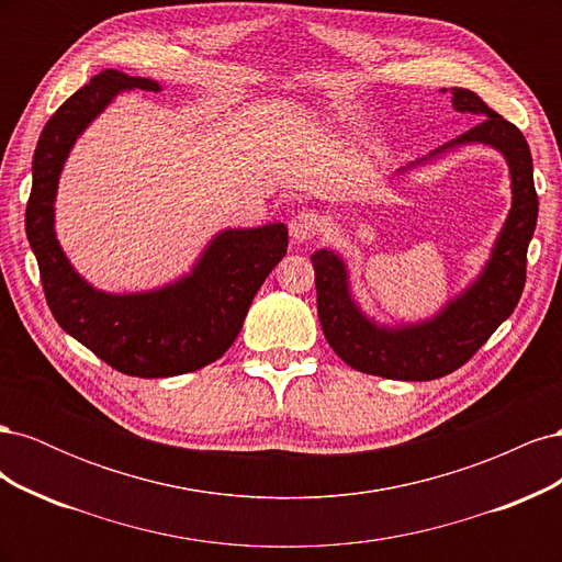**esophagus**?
I'll return each instance as SVG.
<instances>
[{
  "label": "esophagus",
  "mask_w": 562,
  "mask_h": 562,
  "mask_svg": "<svg viewBox=\"0 0 562 562\" xmlns=\"http://www.w3.org/2000/svg\"><path fill=\"white\" fill-rule=\"evenodd\" d=\"M321 227H323V220H321L318 213L302 211V213H297L291 220V225H288V232H291V239L295 244H307L321 232Z\"/></svg>",
  "instance_id": "1"
}]
</instances>
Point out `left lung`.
<instances>
[{"instance_id":"left-lung-1","label":"left lung","mask_w":562,"mask_h":562,"mask_svg":"<svg viewBox=\"0 0 562 562\" xmlns=\"http://www.w3.org/2000/svg\"><path fill=\"white\" fill-rule=\"evenodd\" d=\"M450 95L457 112L475 114L481 122L427 157L398 168L391 180L427 166L457 147L483 145L499 151L506 161L512 209L479 274L431 316L401 321L394 326L361 307L351 291L349 267L342 255L335 248L314 250L312 265L323 335L339 359L368 375L403 382H429L448 375L487 342V337L514 314L522 295L527 246L532 241L539 213L530 147L512 122L490 110L473 91L450 89Z\"/></svg>"}]
</instances>
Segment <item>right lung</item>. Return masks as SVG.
Here are the masks:
<instances>
[{"label":"right lung","instance_id":"obj_1","mask_svg":"<svg viewBox=\"0 0 562 562\" xmlns=\"http://www.w3.org/2000/svg\"><path fill=\"white\" fill-rule=\"evenodd\" d=\"M126 91L161 93L164 87L103 70L48 119L32 159L25 232L48 310L67 335L124 375L173 378L217 361L232 347L255 293L283 260L288 229L283 223L220 229L190 271L147 291L110 293L83 279L56 234L58 182L83 131Z\"/></svg>","mask_w":562,"mask_h":562}]
</instances>
